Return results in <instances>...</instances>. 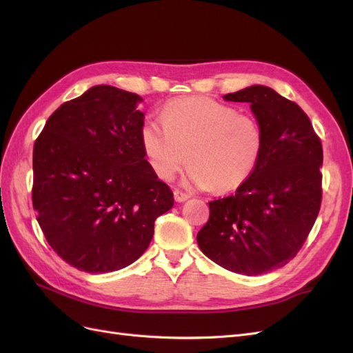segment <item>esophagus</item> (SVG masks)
I'll return each mask as SVG.
<instances>
[{
    "instance_id": "obj_1",
    "label": "esophagus",
    "mask_w": 353,
    "mask_h": 353,
    "mask_svg": "<svg viewBox=\"0 0 353 353\" xmlns=\"http://www.w3.org/2000/svg\"><path fill=\"white\" fill-rule=\"evenodd\" d=\"M174 199H175V201H178V203H183V201H185V200L190 199V194L183 193V191H179V190H175V191H174Z\"/></svg>"
}]
</instances>
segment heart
<instances>
[{
  "instance_id": "heart-1",
  "label": "heart",
  "mask_w": 353,
  "mask_h": 353,
  "mask_svg": "<svg viewBox=\"0 0 353 353\" xmlns=\"http://www.w3.org/2000/svg\"><path fill=\"white\" fill-rule=\"evenodd\" d=\"M160 117L162 123L145 121L140 130L143 153L159 179H174L187 160L188 184L231 193L248 183L261 162L259 123L231 105L208 97L176 99Z\"/></svg>"
}]
</instances>
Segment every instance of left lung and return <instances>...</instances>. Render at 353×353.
Masks as SVG:
<instances>
[{"mask_svg": "<svg viewBox=\"0 0 353 353\" xmlns=\"http://www.w3.org/2000/svg\"><path fill=\"white\" fill-rule=\"evenodd\" d=\"M223 100L250 104L263 153L248 183L209 201L197 244L222 268L261 275L290 262L314 227L323 197V145L306 113L270 87L252 85Z\"/></svg>", "mask_w": 353, "mask_h": 353, "instance_id": "1", "label": "left lung"}]
</instances>
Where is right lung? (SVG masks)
Returning a JSON list of instances; mask_svg holds the SVG:
<instances>
[{
	"instance_id": "add662e5",
	"label": "right lung",
	"mask_w": 353,
	"mask_h": 353,
	"mask_svg": "<svg viewBox=\"0 0 353 353\" xmlns=\"http://www.w3.org/2000/svg\"><path fill=\"white\" fill-rule=\"evenodd\" d=\"M143 99L95 85L52 113L34 145L32 201L48 244L90 274L122 270L147 250L174 194L140 143Z\"/></svg>"
}]
</instances>
